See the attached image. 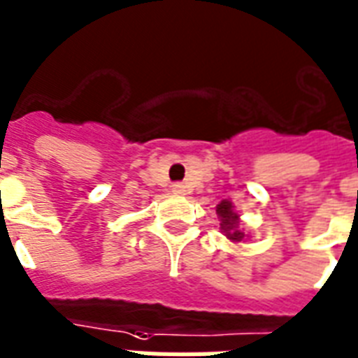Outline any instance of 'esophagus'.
<instances>
[{
    "instance_id": "34e87169",
    "label": "esophagus",
    "mask_w": 358,
    "mask_h": 358,
    "mask_svg": "<svg viewBox=\"0 0 358 358\" xmlns=\"http://www.w3.org/2000/svg\"><path fill=\"white\" fill-rule=\"evenodd\" d=\"M173 193H176V195H184L185 185L184 184H174L173 185Z\"/></svg>"
}]
</instances>
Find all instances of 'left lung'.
I'll list each match as a JSON object with an SVG mask.
<instances>
[{
  "mask_svg": "<svg viewBox=\"0 0 358 358\" xmlns=\"http://www.w3.org/2000/svg\"><path fill=\"white\" fill-rule=\"evenodd\" d=\"M215 214L220 217V229H222V233L227 236L229 240H233V242H242L244 240L245 234L242 233V229H240V215L234 212V206L231 201H222V203L215 206Z\"/></svg>",
  "mask_w": 358,
  "mask_h": 358,
  "instance_id": "left-lung-1",
  "label": "left lung"
}]
</instances>
